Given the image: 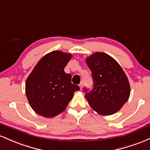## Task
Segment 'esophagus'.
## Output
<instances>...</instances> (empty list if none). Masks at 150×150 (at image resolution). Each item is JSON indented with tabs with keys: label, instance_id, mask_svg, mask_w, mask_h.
<instances>
[{
	"label": "esophagus",
	"instance_id": "obj_1",
	"mask_svg": "<svg viewBox=\"0 0 150 150\" xmlns=\"http://www.w3.org/2000/svg\"><path fill=\"white\" fill-rule=\"evenodd\" d=\"M83 81H81V83L79 84V87H80L81 90L83 88Z\"/></svg>",
	"mask_w": 150,
	"mask_h": 150
}]
</instances>
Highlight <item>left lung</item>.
<instances>
[{
	"label": "left lung",
	"instance_id": "1",
	"mask_svg": "<svg viewBox=\"0 0 150 150\" xmlns=\"http://www.w3.org/2000/svg\"><path fill=\"white\" fill-rule=\"evenodd\" d=\"M91 71L93 87L85 88L90 106L102 115L118 112L128 101L131 93L126 74L115 59L104 52H96L86 59Z\"/></svg>",
	"mask_w": 150,
	"mask_h": 150
}]
</instances>
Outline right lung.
<instances>
[{"label": "right lung", "mask_w": 150, "mask_h": 150, "mask_svg": "<svg viewBox=\"0 0 150 150\" xmlns=\"http://www.w3.org/2000/svg\"><path fill=\"white\" fill-rule=\"evenodd\" d=\"M71 54L52 51L36 65L26 81V95L37 114L54 117L62 112L80 88L71 83V76L64 67Z\"/></svg>", "instance_id": "obj_1"}]
</instances>
